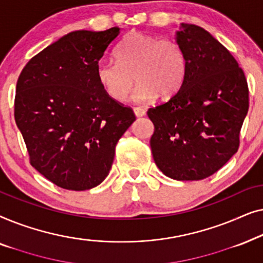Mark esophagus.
<instances>
[{
  "mask_svg": "<svg viewBox=\"0 0 263 263\" xmlns=\"http://www.w3.org/2000/svg\"><path fill=\"white\" fill-rule=\"evenodd\" d=\"M134 114L136 117H142L146 115V111L142 107H134Z\"/></svg>",
  "mask_w": 263,
  "mask_h": 263,
  "instance_id": "obj_1",
  "label": "esophagus"
}]
</instances>
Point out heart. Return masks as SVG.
Returning a JSON list of instances; mask_svg holds the SVG:
<instances>
[{"label":"heart","mask_w":263,"mask_h":263,"mask_svg":"<svg viewBox=\"0 0 263 263\" xmlns=\"http://www.w3.org/2000/svg\"><path fill=\"white\" fill-rule=\"evenodd\" d=\"M115 62H99L96 78L105 95L123 103L133 93L135 103H148L158 95L172 97L184 80L186 60L181 46L171 39H160L141 32H130L116 50ZM135 78H132V75Z\"/></svg>","instance_id":"b5f03b06"}]
</instances>
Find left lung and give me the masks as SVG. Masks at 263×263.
<instances>
[{
    "mask_svg": "<svg viewBox=\"0 0 263 263\" xmlns=\"http://www.w3.org/2000/svg\"><path fill=\"white\" fill-rule=\"evenodd\" d=\"M176 43L185 55L184 80L170 100L147 111L151 149L165 176L199 181L238 151L249 89L235 57L202 27L181 24Z\"/></svg>",
    "mask_w": 263,
    "mask_h": 263,
    "instance_id": "left-lung-1",
    "label": "left lung"
}]
</instances>
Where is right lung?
I'll list each match as a JSON object with an SVG mask.
<instances>
[{
  "label": "right lung",
  "instance_id": "add662e5",
  "mask_svg": "<svg viewBox=\"0 0 263 263\" xmlns=\"http://www.w3.org/2000/svg\"><path fill=\"white\" fill-rule=\"evenodd\" d=\"M120 32H70L32 57L17 79L14 117L31 165L63 189L100 184L118 140L135 121L130 107L109 98L96 78Z\"/></svg>",
  "mask_w": 263,
  "mask_h": 263
}]
</instances>
